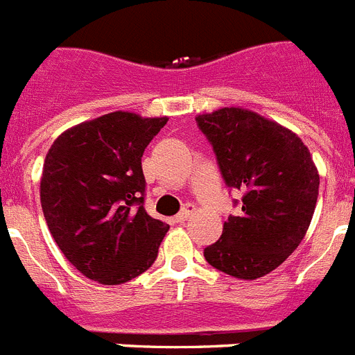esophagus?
<instances>
[{"instance_id":"34e87169","label":"esophagus","mask_w":355,"mask_h":355,"mask_svg":"<svg viewBox=\"0 0 355 355\" xmlns=\"http://www.w3.org/2000/svg\"><path fill=\"white\" fill-rule=\"evenodd\" d=\"M193 211H196V208H193L192 205H187L183 209H181L178 215H175V222H180V224H183V222H187L190 216L193 215Z\"/></svg>"}]
</instances>
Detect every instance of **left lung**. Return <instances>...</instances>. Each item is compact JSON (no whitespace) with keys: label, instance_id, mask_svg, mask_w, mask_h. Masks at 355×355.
Segmentation results:
<instances>
[{"label":"left lung","instance_id":"left-lung-1","mask_svg":"<svg viewBox=\"0 0 355 355\" xmlns=\"http://www.w3.org/2000/svg\"><path fill=\"white\" fill-rule=\"evenodd\" d=\"M225 184L241 192L220 240L205 249L213 268L236 279L270 274L311 224L320 175L309 149L281 124L243 108L197 115ZM238 205V200H234Z\"/></svg>","mask_w":355,"mask_h":355}]
</instances>
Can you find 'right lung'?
<instances>
[{
	"label": "right lung",
	"instance_id": "1",
	"mask_svg": "<svg viewBox=\"0 0 355 355\" xmlns=\"http://www.w3.org/2000/svg\"><path fill=\"white\" fill-rule=\"evenodd\" d=\"M167 121L114 112L71 128L48 150L44 218L85 277L122 284L155 263L168 225L144 208L142 155Z\"/></svg>",
	"mask_w": 355,
	"mask_h": 355
}]
</instances>
